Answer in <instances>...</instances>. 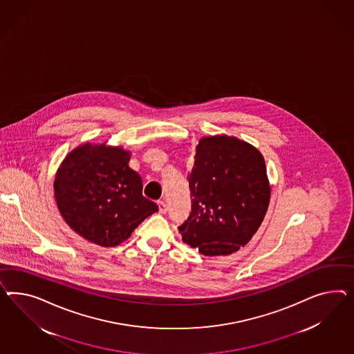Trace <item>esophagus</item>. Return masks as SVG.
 <instances>
[{"mask_svg": "<svg viewBox=\"0 0 354 354\" xmlns=\"http://www.w3.org/2000/svg\"><path fill=\"white\" fill-rule=\"evenodd\" d=\"M157 205H158V210L161 214H166L167 212V205L163 201L157 202Z\"/></svg>", "mask_w": 354, "mask_h": 354, "instance_id": "34e87169", "label": "esophagus"}]
</instances>
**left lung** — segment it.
Masks as SVG:
<instances>
[{
	"label": "left lung",
	"instance_id": "1",
	"mask_svg": "<svg viewBox=\"0 0 354 354\" xmlns=\"http://www.w3.org/2000/svg\"><path fill=\"white\" fill-rule=\"evenodd\" d=\"M188 180L193 200L189 218L179 227L183 241L205 257H225L248 245L270 200L258 148L236 136H203Z\"/></svg>",
	"mask_w": 354,
	"mask_h": 354
}]
</instances>
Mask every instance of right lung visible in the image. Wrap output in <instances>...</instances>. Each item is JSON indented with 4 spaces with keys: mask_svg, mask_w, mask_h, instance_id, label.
<instances>
[{
    "mask_svg": "<svg viewBox=\"0 0 354 354\" xmlns=\"http://www.w3.org/2000/svg\"><path fill=\"white\" fill-rule=\"evenodd\" d=\"M124 147L84 143L57 169L54 196L62 218L78 236L103 248L129 239L158 206L143 196V183L130 169Z\"/></svg>",
    "mask_w": 354,
    "mask_h": 354,
    "instance_id": "add662e5",
    "label": "right lung"
}]
</instances>
